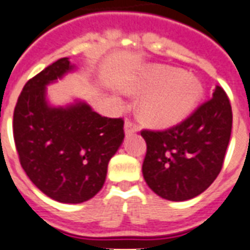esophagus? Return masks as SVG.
Returning a JSON list of instances; mask_svg holds the SVG:
<instances>
[{"instance_id":"1","label":"esophagus","mask_w":250,"mask_h":250,"mask_svg":"<svg viewBox=\"0 0 250 250\" xmlns=\"http://www.w3.org/2000/svg\"><path fill=\"white\" fill-rule=\"evenodd\" d=\"M137 131H139V127H137V125H135L132 121H129V119L128 121H125V132L127 136H128V135H132V133H135V132H137Z\"/></svg>"}]
</instances>
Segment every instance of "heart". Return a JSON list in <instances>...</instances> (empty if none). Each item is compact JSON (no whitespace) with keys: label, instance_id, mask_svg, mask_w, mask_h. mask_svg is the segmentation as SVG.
I'll return each mask as SVG.
<instances>
[{"label":"heart","instance_id":"b5f03b06","mask_svg":"<svg viewBox=\"0 0 250 250\" xmlns=\"http://www.w3.org/2000/svg\"><path fill=\"white\" fill-rule=\"evenodd\" d=\"M129 89L148 92L141 100L140 111L145 121L157 127L182 122L196 109L202 96V85L196 76L166 66L146 68Z\"/></svg>","mask_w":250,"mask_h":250}]
</instances>
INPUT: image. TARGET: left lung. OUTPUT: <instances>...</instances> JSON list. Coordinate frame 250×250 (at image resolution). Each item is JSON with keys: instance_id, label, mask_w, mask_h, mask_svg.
<instances>
[{"instance_id": "1", "label": "left lung", "mask_w": 250, "mask_h": 250, "mask_svg": "<svg viewBox=\"0 0 250 250\" xmlns=\"http://www.w3.org/2000/svg\"><path fill=\"white\" fill-rule=\"evenodd\" d=\"M232 109L223 88L189 117L165 131L143 129V175L149 188L170 201H186L208 189L223 166Z\"/></svg>"}]
</instances>
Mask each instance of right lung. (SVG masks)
Segmentation results:
<instances>
[{"label":"right lung","mask_w":250,"mask_h":250,"mask_svg":"<svg viewBox=\"0 0 250 250\" xmlns=\"http://www.w3.org/2000/svg\"><path fill=\"white\" fill-rule=\"evenodd\" d=\"M74 70L61 58L25 83L14 110V141L31 182L48 197L80 204L100 192L110 158L125 139L122 118H106L85 102L53 107L46 85Z\"/></svg>","instance_id":"obj_1"}]
</instances>
